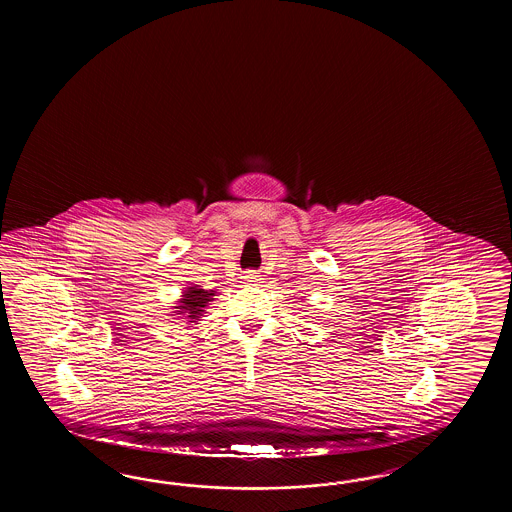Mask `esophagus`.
I'll return each mask as SVG.
<instances>
[{
  "label": "esophagus",
  "mask_w": 512,
  "mask_h": 512,
  "mask_svg": "<svg viewBox=\"0 0 512 512\" xmlns=\"http://www.w3.org/2000/svg\"><path fill=\"white\" fill-rule=\"evenodd\" d=\"M242 278H244L246 283H257V281L261 279V276H257V272H253V270H248V272H246Z\"/></svg>",
  "instance_id": "34e87169"
}]
</instances>
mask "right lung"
<instances>
[{
    "instance_id": "add662e5",
    "label": "right lung",
    "mask_w": 512,
    "mask_h": 512,
    "mask_svg": "<svg viewBox=\"0 0 512 512\" xmlns=\"http://www.w3.org/2000/svg\"><path fill=\"white\" fill-rule=\"evenodd\" d=\"M216 296V291H206L201 289L199 285L187 287L182 295V300L178 306H174V315H184L187 323H197L202 317V313L206 310L208 302H212Z\"/></svg>"
}]
</instances>
